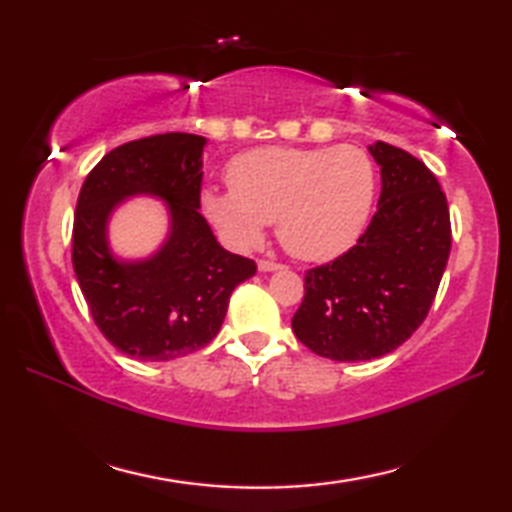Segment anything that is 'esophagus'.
<instances>
[{"label": "esophagus", "instance_id": "obj_1", "mask_svg": "<svg viewBox=\"0 0 512 512\" xmlns=\"http://www.w3.org/2000/svg\"><path fill=\"white\" fill-rule=\"evenodd\" d=\"M259 271L262 273H271V271H277V268H282V264L277 262H271V259H259Z\"/></svg>", "mask_w": 512, "mask_h": 512}]
</instances>
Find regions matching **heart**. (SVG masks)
<instances>
[{"instance_id":"1","label":"heart","mask_w":512,"mask_h":512,"mask_svg":"<svg viewBox=\"0 0 512 512\" xmlns=\"http://www.w3.org/2000/svg\"><path fill=\"white\" fill-rule=\"evenodd\" d=\"M225 180L230 192L201 196L225 239L250 248L266 223H277L282 246L309 262L341 255L359 239L377 192L375 164L359 146L255 149L230 160Z\"/></svg>"}]
</instances>
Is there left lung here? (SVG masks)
<instances>
[{"mask_svg":"<svg viewBox=\"0 0 512 512\" xmlns=\"http://www.w3.org/2000/svg\"><path fill=\"white\" fill-rule=\"evenodd\" d=\"M379 207L357 244L334 262L309 268L293 314L298 341L318 357H384L422 325L452 248L445 192L422 160L377 142Z\"/></svg>","mask_w":512,"mask_h":512,"instance_id":"1","label":"left lung"}]
</instances>
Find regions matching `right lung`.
<instances>
[{
	"label": "right lung",
	"instance_id": "obj_1",
	"mask_svg": "<svg viewBox=\"0 0 512 512\" xmlns=\"http://www.w3.org/2000/svg\"><path fill=\"white\" fill-rule=\"evenodd\" d=\"M205 137L162 133L103 155L81 187L74 212L72 264L101 334L140 361H171L205 348L253 259L219 246L198 212ZM153 193L170 203L172 235L158 256L121 265L105 246V221L121 197Z\"/></svg>",
	"mask_w": 512,
	"mask_h": 512
}]
</instances>
